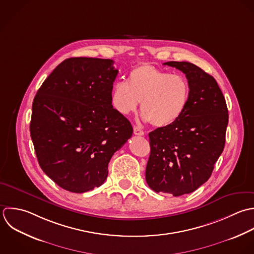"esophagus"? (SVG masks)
Returning <instances> with one entry per match:
<instances>
[{"label":"esophagus","instance_id":"esophagus-1","mask_svg":"<svg viewBox=\"0 0 254 254\" xmlns=\"http://www.w3.org/2000/svg\"><path fill=\"white\" fill-rule=\"evenodd\" d=\"M133 133L135 135H143L144 131L142 129H140L138 127H133Z\"/></svg>","mask_w":254,"mask_h":254}]
</instances>
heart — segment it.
<instances>
[{"mask_svg": "<svg viewBox=\"0 0 254 254\" xmlns=\"http://www.w3.org/2000/svg\"><path fill=\"white\" fill-rule=\"evenodd\" d=\"M190 100L188 80L150 64L133 68L127 82H117L112 91V103L123 115L136 111L139 102L142 118L156 127H165L177 122Z\"/></svg>", "mask_w": 254, "mask_h": 254, "instance_id": "1", "label": "heart"}]
</instances>
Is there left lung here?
Segmentation results:
<instances>
[{"instance_id":"left-lung-1","label":"left lung","mask_w":254,"mask_h":254,"mask_svg":"<svg viewBox=\"0 0 254 254\" xmlns=\"http://www.w3.org/2000/svg\"><path fill=\"white\" fill-rule=\"evenodd\" d=\"M164 65L186 75L190 100L177 122L149 132L145 179L153 191L178 197L194 192L211 177L225 147L229 114L213 76L186 61Z\"/></svg>"}]
</instances>
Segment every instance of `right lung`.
Returning <instances> with one entry per match:
<instances>
[{"label": "right lung", "instance_id": "1", "mask_svg": "<svg viewBox=\"0 0 254 254\" xmlns=\"http://www.w3.org/2000/svg\"><path fill=\"white\" fill-rule=\"evenodd\" d=\"M113 64L111 59L68 58L34 97L29 128L39 166L69 192L101 186L112 156L132 135L129 121L112 105L119 72Z\"/></svg>", "mask_w": 254, "mask_h": 254}]
</instances>
